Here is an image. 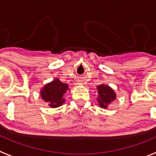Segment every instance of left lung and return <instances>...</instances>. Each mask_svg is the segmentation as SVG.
Here are the masks:
<instances>
[{"mask_svg":"<svg viewBox=\"0 0 156 156\" xmlns=\"http://www.w3.org/2000/svg\"><path fill=\"white\" fill-rule=\"evenodd\" d=\"M97 91L98 97L96 100L98 101L99 105L103 108H107L109 104L116 99V94L114 90L110 86L104 83L97 86Z\"/></svg>","mask_w":156,"mask_h":156,"instance_id":"obj_1","label":"left lung"}]
</instances>
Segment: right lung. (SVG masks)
<instances>
[{"mask_svg": "<svg viewBox=\"0 0 156 156\" xmlns=\"http://www.w3.org/2000/svg\"><path fill=\"white\" fill-rule=\"evenodd\" d=\"M67 90H69V85L62 83L58 78H55L41 88V96L42 100L48 103L51 108H56L65 102L64 96Z\"/></svg>", "mask_w": 156, "mask_h": 156, "instance_id": "1", "label": "right lung"}]
</instances>
